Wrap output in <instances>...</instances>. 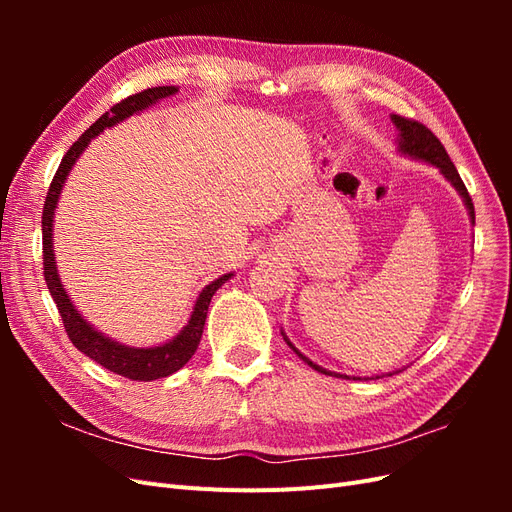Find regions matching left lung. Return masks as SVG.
I'll return each mask as SVG.
<instances>
[{
    "instance_id": "left-lung-1",
    "label": "left lung",
    "mask_w": 512,
    "mask_h": 512,
    "mask_svg": "<svg viewBox=\"0 0 512 512\" xmlns=\"http://www.w3.org/2000/svg\"><path fill=\"white\" fill-rule=\"evenodd\" d=\"M391 121L395 123V128L399 130V136H397V151L401 153V156H408V158H414V160H421V162H427L431 166H436L440 173L444 175L446 181H451L453 188L457 190V194L463 198V205H466L468 209V215L470 220L474 224V205H472V198L466 190V185H463L459 173L455 164L451 162V158H448L446 149L442 147V143L436 138V134H433L429 128H425L423 123H418L414 119H406V117H399V115H391ZM286 344L294 350V354L299 356V359H303L309 367L320 371V374H327V376H335V378H350V376H344V374H335V371H329L324 369L320 365H316L314 361H309L305 354H301L297 348H294V344L290 342V339L286 337V333L282 331ZM397 374V371H395ZM386 376H393V374H386ZM376 378H384V376H376ZM352 380H363V378H354ZM365 380H374V378H365Z\"/></svg>"
}]
</instances>
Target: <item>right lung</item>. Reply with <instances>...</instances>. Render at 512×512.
<instances>
[{
	"label": "right lung",
	"instance_id": "add662e5",
	"mask_svg": "<svg viewBox=\"0 0 512 512\" xmlns=\"http://www.w3.org/2000/svg\"><path fill=\"white\" fill-rule=\"evenodd\" d=\"M177 91L179 89L173 85L145 89V91H141V94H134L126 100L117 102L111 111L104 113L94 123V126H89L81 134L79 141H76L68 149L64 160H61L57 173L53 177L51 188H49V194H46V203H44V211H42L44 282H46V286H49L53 301L57 303L59 316H61V320H64V327H66L70 342L79 348L85 356H89L91 361H96L102 367L111 369L113 374H119V376L130 378V380H138V382H151L158 378H166L170 374H175V371H179L185 363L192 359V354L196 352V348L200 344V337H203L211 297L215 294V290L222 288V284H226L230 280L232 273L218 277V280L203 288V292L198 294V299L192 307V316H190L188 324H185V327L173 339H170V342L160 344V346H151V348H132V346L115 342V339H111V337H106L104 333L91 327V324L79 312H76V307L70 301L68 292H66L64 284H61V277L57 273L55 250H53V220H55L57 203H59V194H61V190H64V183L70 175V170H72L74 162L79 160L81 153L85 151V147L91 143V138H96L106 128L117 126L119 121L128 119L130 115L141 113V111H145V108L153 106L168 96H175Z\"/></svg>",
	"mask_w": 512,
	"mask_h": 512
}]
</instances>
